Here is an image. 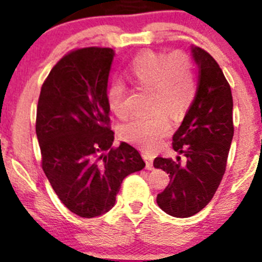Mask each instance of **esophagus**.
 Segmentation results:
<instances>
[{"mask_svg":"<svg viewBox=\"0 0 262 262\" xmlns=\"http://www.w3.org/2000/svg\"><path fill=\"white\" fill-rule=\"evenodd\" d=\"M143 158L146 161V168L147 170H152L153 168V156L149 153H143Z\"/></svg>","mask_w":262,"mask_h":262,"instance_id":"34e87169","label":"esophagus"}]
</instances>
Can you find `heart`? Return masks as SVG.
<instances>
[{"label":"heart","mask_w":262,"mask_h":262,"mask_svg":"<svg viewBox=\"0 0 262 262\" xmlns=\"http://www.w3.org/2000/svg\"><path fill=\"white\" fill-rule=\"evenodd\" d=\"M129 78L139 89L152 91V109L161 112L150 116L133 118L121 126V136L146 149L158 147L171 129L170 120L162 110L178 116L194 100L195 78L189 58L184 53H142L132 62ZM125 95V86L121 82L115 81L107 87V105L118 118H124L128 113Z\"/></svg>","instance_id":"heart-1"}]
</instances>
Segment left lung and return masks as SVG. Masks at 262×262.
<instances>
[{
  "label": "left lung",
  "mask_w": 262,
  "mask_h": 262,
  "mask_svg": "<svg viewBox=\"0 0 262 262\" xmlns=\"http://www.w3.org/2000/svg\"><path fill=\"white\" fill-rule=\"evenodd\" d=\"M190 49L199 68V82L194 101L172 137L178 156L175 161L163 157L153 161L156 168L170 173V182L157 195L158 207L176 218L194 215L212 200L233 138L231 87L209 53L194 46Z\"/></svg>",
  "instance_id": "obj_1"
}]
</instances>
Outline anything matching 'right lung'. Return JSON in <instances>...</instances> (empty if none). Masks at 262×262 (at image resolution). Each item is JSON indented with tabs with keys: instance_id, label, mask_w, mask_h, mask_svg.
Returning a JSON list of instances; mask_svg holds the SVG:
<instances>
[{
	"instance_id": "add662e5",
	"label": "right lung",
	"mask_w": 262,
	"mask_h": 262,
	"mask_svg": "<svg viewBox=\"0 0 262 262\" xmlns=\"http://www.w3.org/2000/svg\"><path fill=\"white\" fill-rule=\"evenodd\" d=\"M114 55L110 48L70 53L50 71L39 96L43 171L60 202L82 218L109 212L124 179L146 166L130 144L112 147L106 91Z\"/></svg>"
}]
</instances>
